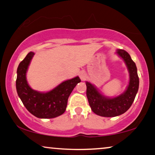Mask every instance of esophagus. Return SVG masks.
<instances>
[{
	"label": "esophagus",
	"mask_w": 155,
	"mask_h": 155,
	"mask_svg": "<svg viewBox=\"0 0 155 155\" xmlns=\"http://www.w3.org/2000/svg\"><path fill=\"white\" fill-rule=\"evenodd\" d=\"M79 77L81 78V79L83 81L85 78H86V74L85 72H81L80 74H79Z\"/></svg>",
	"instance_id": "34e87169"
}]
</instances>
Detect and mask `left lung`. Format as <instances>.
I'll return each mask as SVG.
<instances>
[{
    "instance_id": "8db88e82",
    "label": "left lung",
    "mask_w": 155,
    "mask_h": 155,
    "mask_svg": "<svg viewBox=\"0 0 155 155\" xmlns=\"http://www.w3.org/2000/svg\"><path fill=\"white\" fill-rule=\"evenodd\" d=\"M117 53L124 59L130 74L129 84L124 93L115 98H108L100 94L92 84L86 82L89 104L94 114L100 116L115 117L124 114L132 105L139 89L140 82L135 62L124 50H117Z\"/></svg>"
}]
</instances>
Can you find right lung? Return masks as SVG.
I'll return each instance as SVG.
<instances>
[{
  "label": "right lung",
  "mask_w": 155,
  "mask_h": 155,
  "mask_svg": "<svg viewBox=\"0 0 155 155\" xmlns=\"http://www.w3.org/2000/svg\"><path fill=\"white\" fill-rule=\"evenodd\" d=\"M33 55L34 52H28L18 67L16 90L18 96L28 111L35 117L54 118L65 112L68 97L81 79L77 77L65 81L46 93L32 90L27 83L26 73Z\"/></svg>",
  "instance_id": "1"
}]
</instances>
